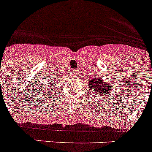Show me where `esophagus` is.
<instances>
[{"mask_svg": "<svg viewBox=\"0 0 152 152\" xmlns=\"http://www.w3.org/2000/svg\"><path fill=\"white\" fill-rule=\"evenodd\" d=\"M77 74H78V71H77V69H75V70H74V75H77Z\"/></svg>", "mask_w": 152, "mask_h": 152, "instance_id": "34e87169", "label": "esophagus"}]
</instances>
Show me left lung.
Instances as JSON below:
<instances>
[{
  "mask_svg": "<svg viewBox=\"0 0 152 152\" xmlns=\"http://www.w3.org/2000/svg\"><path fill=\"white\" fill-rule=\"evenodd\" d=\"M113 86V82H110V80H104L103 77H94L89 79L88 87L93 93H94L95 95L103 97L111 91Z\"/></svg>",
  "mask_w": 152,
  "mask_h": 152,
  "instance_id": "left-lung-1",
  "label": "left lung"
}]
</instances>
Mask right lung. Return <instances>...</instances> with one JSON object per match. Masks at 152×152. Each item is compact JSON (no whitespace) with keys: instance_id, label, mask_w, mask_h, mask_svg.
I'll list each match as a JSON object with an SVG mask.
<instances>
[{"instance_id":"right-lung-1","label":"right lung","mask_w":152,"mask_h":152,"mask_svg":"<svg viewBox=\"0 0 152 152\" xmlns=\"http://www.w3.org/2000/svg\"><path fill=\"white\" fill-rule=\"evenodd\" d=\"M62 74L60 71L57 70H53L52 72L48 76H45V78L46 80L45 85H41V82L39 81V84H36V90L38 89L39 92H44L48 91V93L51 92L53 90L56 91V88H58V84H59V80L61 82V80L63 78Z\"/></svg>"}]
</instances>
